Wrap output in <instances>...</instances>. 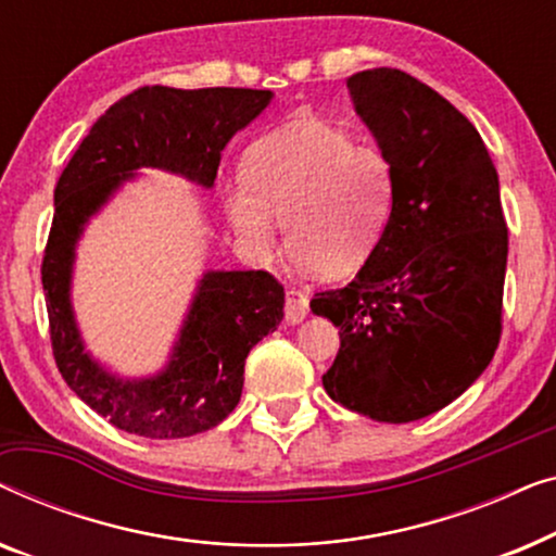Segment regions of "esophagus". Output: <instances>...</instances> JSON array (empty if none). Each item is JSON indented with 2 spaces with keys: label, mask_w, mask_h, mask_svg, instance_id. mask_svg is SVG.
Listing matches in <instances>:
<instances>
[{
  "label": "esophagus",
  "mask_w": 556,
  "mask_h": 556,
  "mask_svg": "<svg viewBox=\"0 0 556 556\" xmlns=\"http://www.w3.org/2000/svg\"><path fill=\"white\" fill-rule=\"evenodd\" d=\"M308 314V295L295 291V288H288L286 291V321L299 324Z\"/></svg>",
  "instance_id": "34e87169"
}]
</instances>
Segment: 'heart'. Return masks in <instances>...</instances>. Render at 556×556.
Returning a JSON list of instances; mask_svg holds the SVG:
<instances>
[{
	"instance_id": "heart-1",
	"label": "heart",
	"mask_w": 556,
	"mask_h": 556,
	"mask_svg": "<svg viewBox=\"0 0 556 556\" xmlns=\"http://www.w3.org/2000/svg\"><path fill=\"white\" fill-rule=\"evenodd\" d=\"M232 230L268 255L286 223V245L303 268L326 278L367 263L390 225L394 169L390 156L326 121H295L253 143L245 181L223 192Z\"/></svg>"
}]
</instances>
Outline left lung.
<instances>
[{
  "mask_svg": "<svg viewBox=\"0 0 556 556\" xmlns=\"http://www.w3.org/2000/svg\"><path fill=\"white\" fill-rule=\"evenodd\" d=\"M390 156V225L354 280L311 299L339 329L324 375L333 402L377 422H413L458 400L501 339L508 230L498 174L476 126L394 67L346 80Z\"/></svg>",
  "mask_w": 556,
  "mask_h": 556,
  "instance_id": "1",
  "label": "left lung"
}]
</instances>
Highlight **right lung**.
<instances>
[{
  "instance_id": "1",
  "label": "right lung",
  "mask_w": 556,
  "mask_h": 556,
  "mask_svg": "<svg viewBox=\"0 0 556 556\" xmlns=\"http://www.w3.org/2000/svg\"><path fill=\"white\" fill-rule=\"evenodd\" d=\"M270 101V90L253 88L143 86L96 121L60 174L42 257L52 354L67 387L118 430L172 440L223 422L240 402L250 349L283 318L286 293L265 270H207L166 367L149 377L111 375L86 352L71 303L83 227L141 166L210 189L227 141Z\"/></svg>"
}]
</instances>
